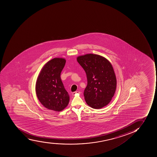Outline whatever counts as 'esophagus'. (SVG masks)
<instances>
[{"mask_svg":"<svg viewBox=\"0 0 157 157\" xmlns=\"http://www.w3.org/2000/svg\"><path fill=\"white\" fill-rule=\"evenodd\" d=\"M81 94V92L79 91H75L72 93V95H75L76 94Z\"/></svg>","mask_w":157,"mask_h":157,"instance_id":"1","label":"esophagus"}]
</instances>
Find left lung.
Segmentation results:
<instances>
[{"label": "left lung", "mask_w": 157, "mask_h": 157, "mask_svg": "<svg viewBox=\"0 0 157 157\" xmlns=\"http://www.w3.org/2000/svg\"><path fill=\"white\" fill-rule=\"evenodd\" d=\"M86 73L88 84L83 93L86 104L100 109L110 102L116 90V76L110 62L100 55L88 54L77 57Z\"/></svg>", "instance_id": "obj_1"}]
</instances>
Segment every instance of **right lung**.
Segmentation results:
<instances>
[{
    "label": "right lung",
    "mask_w": 157,
    "mask_h": 157,
    "mask_svg": "<svg viewBox=\"0 0 157 157\" xmlns=\"http://www.w3.org/2000/svg\"><path fill=\"white\" fill-rule=\"evenodd\" d=\"M66 60L53 58L43 67L36 84V92L41 103L47 109L61 111L69 103V96L60 78Z\"/></svg>",
    "instance_id": "obj_1"
}]
</instances>
